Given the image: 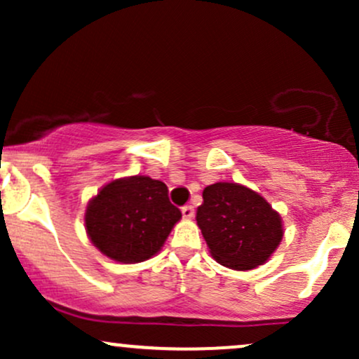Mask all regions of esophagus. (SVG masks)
<instances>
[{
    "label": "esophagus",
    "instance_id": "obj_1",
    "mask_svg": "<svg viewBox=\"0 0 359 359\" xmlns=\"http://www.w3.org/2000/svg\"><path fill=\"white\" fill-rule=\"evenodd\" d=\"M182 216L185 217V219H192V217H194V208H192V205H184Z\"/></svg>",
    "mask_w": 359,
    "mask_h": 359
}]
</instances>
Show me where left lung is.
<instances>
[{"mask_svg":"<svg viewBox=\"0 0 359 359\" xmlns=\"http://www.w3.org/2000/svg\"><path fill=\"white\" fill-rule=\"evenodd\" d=\"M203 199L197 226L209 253L222 266L257 269L278 248L282 217L258 192L241 184L216 182L204 189Z\"/></svg>","mask_w":359,"mask_h":359,"instance_id":"obj_1","label":"left lung"}]
</instances>
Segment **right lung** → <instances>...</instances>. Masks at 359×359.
I'll list each match as a JSON object with an SVG mask.
<instances>
[{"instance_id": "right-lung-1", "label": "right lung", "mask_w": 359, "mask_h": 359, "mask_svg": "<svg viewBox=\"0 0 359 359\" xmlns=\"http://www.w3.org/2000/svg\"><path fill=\"white\" fill-rule=\"evenodd\" d=\"M180 217L165 184L133 175L106 184L89 201L84 221L89 240L102 255L119 263H140L162 250Z\"/></svg>"}]
</instances>
